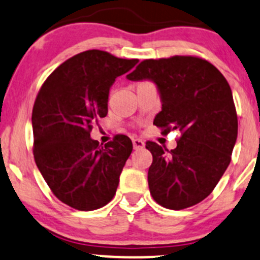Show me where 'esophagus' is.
<instances>
[{"label":"esophagus","mask_w":260,"mask_h":260,"mask_svg":"<svg viewBox=\"0 0 260 260\" xmlns=\"http://www.w3.org/2000/svg\"><path fill=\"white\" fill-rule=\"evenodd\" d=\"M133 148H135V149H142V148H144V142L142 141V139H138V138H136V139H133Z\"/></svg>","instance_id":"esophagus-1"}]
</instances>
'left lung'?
<instances>
[{
    "label": "left lung",
    "instance_id": "1",
    "mask_svg": "<svg viewBox=\"0 0 260 260\" xmlns=\"http://www.w3.org/2000/svg\"><path fill=\"white\" fill-rule=\"evenodd\" d=\"M128 80H152L161 98L154 124L168 135L180 131L175 149L148 141L153 162L148 185L165 209L182 210L212 192L231 162L238 133L232 90L211 62L199 56L147 59Z\"/></svg>",
    "mask_w": 260,
    "mask_h": 260
}]
</instances>
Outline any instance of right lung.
<instances>
[{
  "mask_svg": "<svg viewBox=\"0 0 260 260\" xmlns=\"http://www.w3.org/2000/svg\"><path fill=\"white\" fill-rule=\"evenodd\" d=\"M137 62L104 50L82 51L59 65L37 95L34 160L51 192L73 209L98 210L115 196L132 141L121 135L101 147L90 133L107 115L111 85Z\"/></svg>",
  "mask_w": 260,
  "mask_h": 260,
  "instance_id": "1",
  "label": "right lung"
}]
</instances>
